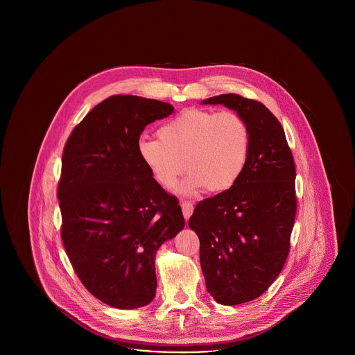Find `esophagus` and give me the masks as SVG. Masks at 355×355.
<instances>
[{"label":"esophagus","mask_w":355,"mask_h":355,"mask_svg":"<svg viewBox=\"0 0 355 355\" xmlns=\"http://www.w3.org/2000/svg\"><path fill=\"white\" fill-rule=\"evenodd\" d=\"M181 207H182L184 217H185L186 220H189L190 216H191V213H193V210H194L193 203L190 202V201H184V202L181 203Z\"/></svg>","instance_id":"1"}]
</instances>
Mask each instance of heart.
Returning a JSON list of instances; mask_svg holds the SVG:
<instances>
[{
    "label": "heart",
    "instance_id": "obj_1",
    "mask_svg": "<svg viewBox=\"0 0 355 355\" xmlns=\"http://www.w3.org/2000/svg\"><path fill=\"white\" fill-rule=\"evenodd\" d=\"M158 138H139L141 161L164 189L177 185L186 166L189 174L180 190L187 196L236 185L252 149L250 128L234 110L189 109L164 123Z\"/></svg>",
    "mask_w": 355,
    "mask_h": 355
}]
</instances>
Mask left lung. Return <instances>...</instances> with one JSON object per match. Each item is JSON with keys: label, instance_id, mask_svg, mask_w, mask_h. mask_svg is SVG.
<instances>
[{"label": "left lung", "instance_id": "left-lung-1", "mask_svg": "<svg viewBox=\"0 0 355 355\" xmlns=\"http://www.w3.org/2000/svg\"><path fill=\"white\" fill-rule=\"evenodd\" d=\"M203 103L234 109L250 128L241 178L197 203L189 220L210 295L220 304H245L262 295L286 262L297 213L294 158L281 122L262 102L229 93Z\"/></svg>", "mask_w": 355, "mask_h": 355}]
</instances>
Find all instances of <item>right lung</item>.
I'll return each instance as SVG.
<instances>
[{"label":"right lung","instance_id":"obj_1","mask_svg":"<svg viewBox=\"0 0 355 355\" xmlns=\"http://www.w3.org/2000/svg\"><path fill=\"white\" fill-rule=\"evenodd\" d=\"M166 102L112 96L69 135L57 197L61 238L80 281L96 298L137 309L155 295L159 246L185 226L177 197L138 155L145 126L173 113Z\"/></svg>","mask_w":355,"mask_h":355}]
</instances>
